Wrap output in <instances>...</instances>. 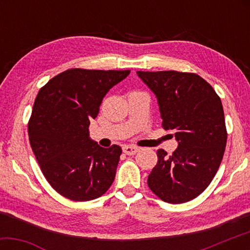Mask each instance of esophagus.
I'll return each mask as SVG.
<instances>
[{"label":"esophagus","mask_w":250,"mask_h":250,"mask_svg":"<svg viewBox=\"0 0 250 250\" xmlns=\"http://www.w3.org/2000/svg\"><path fill=\"white\" fill-rule=\"evenodd\" d=\"M122 150H124L125 153L128 154V155H134L139 151L138 147L131 146H125L124 147H122Z\"/></svg>","instance_id":"obj_1"}]
</instances>
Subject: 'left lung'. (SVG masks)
<instances>
[{"mask_svg":"<svg viewBox=\"0 0 250 250\" xmlns=\"http://www.w3.org/2000/svg\"><path fill=\"white\" fill-rule=\"evenodd\" d=\"M137 74L158 99L162 126L173 131L179 143L170 156L158 150V163L147 185L164 202L191 201L209 185L225 152L227 132L221 98L196 74L175 70Z\"/></svg>","mask_w":250,"mask_h":250,"instance_id":"left-lung-1","label":"left lung"}]
</instances>
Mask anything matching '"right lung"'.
Instances as JSON below:
<instances>
[{"mask_svg":"<svg viewBox=\"0 0 250 250\" xmlns=\"http://www.w3.org/2000/svg\"><path fill=\"white\" fill-rule=\"evenodd\" d=\"M130 70L68 69L42 88L28 122L32 150L55 191L71 201L103 195L116 176L122 150L89 137L104 97Z\"/></svg>","mask_w":250,"mask_h":250,"instance_id":"obj_1","label":"right lung"}]
</instances>
